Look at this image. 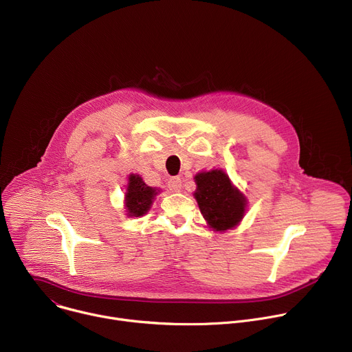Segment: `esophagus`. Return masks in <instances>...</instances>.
<instances>
[{
  "mask_svg": "<svg viewBox=\"0 0 352 352\" xmlns=\"http://www.w3.org/2000/svg\"><path fill=\"white\" fill-rule=\"evenodd\" d=\"M168 188H170V190H173V192H178L179 189H181V186H182V181H181V178L179 177H171L170 179H168Z\"/></svg>",
  "mask_w": 352,
  "mask_h": 352,
  "instance_id": "esophagus-1",
  "label": "esophagus"
}]
</instances>
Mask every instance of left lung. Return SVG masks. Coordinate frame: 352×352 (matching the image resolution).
I'll use <instances>...</instances> for the list:
<instances>
[{"instance_id": "1", "label": "left lung", "mask_w": 352, "mask_h": 352, "mask_svg": "<svg viewBox=\"0 0 352 352\" xmlns=\"http://www.w3.org/2000/svg\"><path fill=\"white\" fill-rule=\"evenodd\" d=\"M195 182L197 185L195 197L199 209L214 231L230 230L242 220L246 200L232 186L224 171L200 173L195 177Z\"/></svg>"}]
</instances>
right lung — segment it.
<instances>
[{
    "mask_svg": "<svg viewBox=\"0 0 352 352\" xmlns=\"http://www.w3.org/2000/svg\"><path fill=\"white\" fill-rule=\"evenodd\" d=\"M156 189L147 186L139 175L132 174L129 177V184L126 188V199L125 205L129 216H143L150 205H152V200L156 196Z\"/></svg>",
    "mask_w": 352,
    "mask_h": 352,
    "instance_id": "right-lung-1",
    "label": "right lung"
}]
</instances>
